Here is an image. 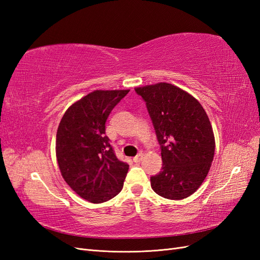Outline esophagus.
<instances>
[{
	"label": "esophagus",
	"mask_w": 260,
	"mask_h": 260,
	"mask_svg": "<svg viewBox=\"0 0 260 260\" xmlns=\"http://www.w3.org/2000/svg\"><path fill=\"white\" fill-rule=\"evenodd\" d=\"M143 158V153H139L136 157H133V161L135 162H140Z\"/></svg>",
	"instance_id": "obj_1"
}]
</instances>
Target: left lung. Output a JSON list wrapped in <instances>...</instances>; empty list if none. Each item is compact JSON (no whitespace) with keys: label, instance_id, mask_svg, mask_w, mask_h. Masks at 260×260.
Listing matches in <instances>:
<instances>
[{"label":"left lung","instance_id":"obj_1","mask_svg":"<svg viewBox=\"0 0 260 260\" xmlns=\"http://www.w3.org/2000/svg\"><path fill=\"white\" fill-rule=\"evenodd\" d=\"M161 149L162 167L151 177L155 193L169 200L192 195L205 180L215 155V137L205 109L191 94L160 82L137 88Z\"/></svg>","mask_w":260,"mask_h":260}]
</instances>
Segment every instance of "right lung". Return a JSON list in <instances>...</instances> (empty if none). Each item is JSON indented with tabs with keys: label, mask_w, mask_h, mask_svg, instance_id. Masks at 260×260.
<instances>
[{
	"label": "right lung",
	"mask_w": 260,
	"mask_h": 260,
	"mask_svg": "<svg viewBox=\"0 0 260 260\" xmlns=\"http://www.w3.org/2000/svg\"><path fill=\"white\" fill-rule=\"evenodd\" d=\"M130 90H96L70 106L56 133V158L66 183L94 204L121 191L129 165L116 157L105 122Z\"/></svg>",
	"instance_id": "1"
}]
</instances>
